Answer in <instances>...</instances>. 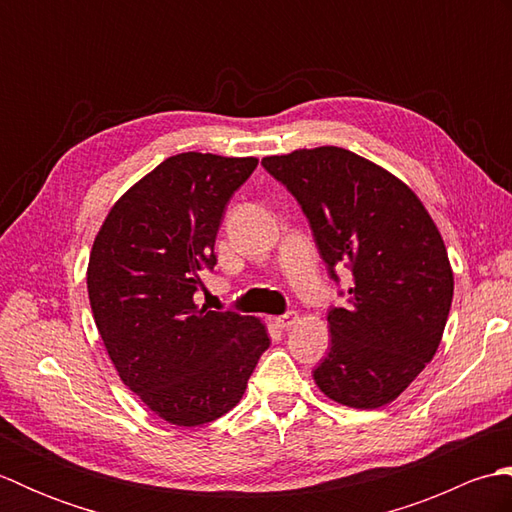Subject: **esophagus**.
<instances>
[{"label":"esophagus","mask_w":512,"mask_h":512,"mask_svg":"<svg viewBox=\"0 0 512 512\" xmlns=\"http://www.w3.org/2000/svg\"><path fill=\"white\" fill-rule=\"evenodd\" d=\"M297 319H299L297 312H286V314H279V317H275V325L279 330H288L297 323Z\"/></svg>","instance_id":"esophagus-1"}]
</instances>
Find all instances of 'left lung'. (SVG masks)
<instances>
[{
	"label": "left lung",
	"mask_w": 512,
	"mask_h": 512,
	"mask_svg": "<svg viewBox=\"0 0 512 512\" xmlns=\"http://www.w3.org/2000/svg\"><path fill=\"white\" fill-rule=\"evenodd\" d=\"M262 167L292 193L347 308H330L332 345L314 367L325 396L354 409L398 398L436 354L453 299L442 237L418 195L352 151L297 149Z\"/></svg>",
	"instance_id": "obj_1"
}]
</instances>
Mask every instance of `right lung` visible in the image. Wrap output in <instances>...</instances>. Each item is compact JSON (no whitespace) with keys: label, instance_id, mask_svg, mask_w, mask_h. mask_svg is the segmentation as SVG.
I'll return each mask as SVG.
<instances>
[{"label":"right lung","instance_id":"obj_1","mask_svg":"<svg viewBox=\"0 0 512 512\" xmlns=\"http://www.w3.org/2000/svg\"><path fill=\"white\" fill-rule=\"evenodd\" d=\"M257 158L171 156L136 182L94 239L88 295L118 376L176 427L231 411L270 339L255 317L198 308L202 270L233 193Z\"/></svg>","mask_w":512,"mask_h":512}]
</instances>
